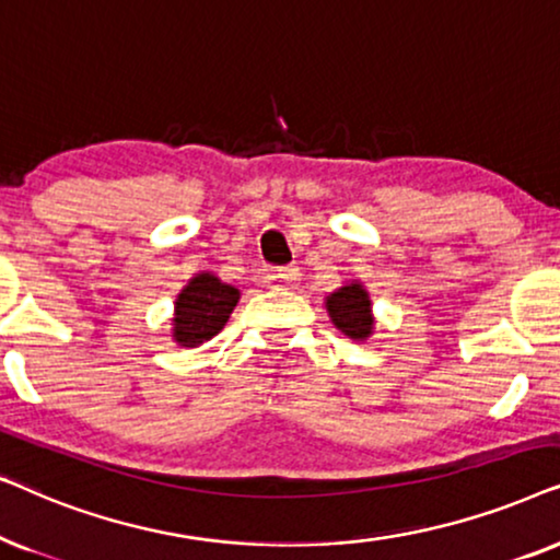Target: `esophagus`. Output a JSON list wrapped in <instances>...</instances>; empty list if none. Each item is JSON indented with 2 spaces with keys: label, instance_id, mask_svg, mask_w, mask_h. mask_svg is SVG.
I'll list each match as a JSON object with an SVG mask.
<instances>
[{
  "label": "esophagus",
  "instance_id": "obj_1",
  "mask_svg": "<svg viewBox=\"0 0 560 560\" xmlns=\"http://www.w3.org/2000/svg\"><path fill=\"white\" fill-rule=\"evenodd\" d=\"M281 279V284H287V287H294L296 281H300V268L296 266H281L279 268V273H276Z\"/></svg>",
  "mask_w": 560,
  "mask_h": 560
}]
</instances>
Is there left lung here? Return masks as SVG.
I'll return each mask as SVG.
<instances>
[{
	"label": "left lung",
	"mask_w": 560,
	"mask_h": 560,
	"mask_svg": "<svg viewBox=\"0 0 560 560\" xmlns=\"http://www.w3.org/2000/svg\"><path fill=\"white\" fill-rule=\"evenodd\" d=\"M325 310L332 325L350 340H369L376 330L374 302L363 281H346L340 289L325 296Z\"/></svg>",
	"instance_id": "left-lung-1"
}]
</instances>
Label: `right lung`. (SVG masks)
<instances>
[{
    "instance_id": "1",
    "label": "right lung",
    "mask_w": 560,
    "mask_h": 560,
    "mask_svg": "<svg viewBox=\"0 0 560 560\" xmlns=\"http://www.w3.org/2000/svg\"><path fill=\"white\" fill-rule=\"evenodd\" d=\"M241 300V289L225 284L212 271L194 273L178 292L171 317V338L182 348H197L212 340Z\"/></svg>"
}]
</instances>
